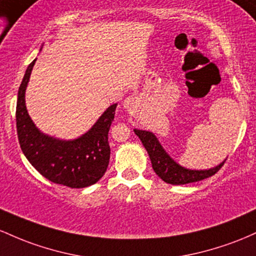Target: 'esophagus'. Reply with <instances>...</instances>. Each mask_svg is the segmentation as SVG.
Masks as SVG:
<instances>
[{"mask_svg": "<svg viewBox=\"0 0 256 256\" xmlns=\"http://www.w3.org/2000/svg\"><path fill=\"white\" fill-rule=\"evenodd\" d=\"M138 102H139V100H138L136 96H129L128 98H126V100H124V102H123V106H124L126 110L134 111L136 108Z\"/></svg>", "mask_w": 256, "mask_h": 256, "instance_id": "esophagus-1", "label": "esophagus"}]
</instances>
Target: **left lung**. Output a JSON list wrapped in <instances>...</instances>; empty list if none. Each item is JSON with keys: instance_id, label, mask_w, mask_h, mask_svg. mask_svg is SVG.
<instances>
[{"instance_id": "1", "label": "left lung", "mask_w": 256, "mask_h": 256, "mask_svg": "<svg viewBox=\"0 0 256 256\" xmlns=\"http://www.w3.org/2000/svg\"><path fill=\"white\" fill-rule=\"evenodd\" d=\"M134 133L139 136L144 148L148 151L154 173L158 175L160 179L166 184L184 185V184L200 182V180L206 179V178L213 176L215 173L220 170L221 166L226 162L225 160L218 166L208 169V170H191V169H186L178 164L176 162H174L169 157V154L163 150L157 138L151 132L134 129Z\"/></svg>"}]
</instances>
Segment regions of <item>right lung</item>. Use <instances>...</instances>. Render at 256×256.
I'll return each mask as SVG.
<instances>
[{
    "mask_svg": "<svg viewBox=\"0 0 256 256\" xmlns=\"http://www.w3.org/2000/svg\"><path fill=\"white\" fill-rule=\"evenodd\" d=\"M35 62L28 66L16 100V133L22 154L52 182L71 188L93 185L108 169L111 152L108 136L117 104L111 105L78 139L65 142L44 136L34 124L25 106V90Z\"/></svg>",
    "mask_w": 256,
    "mask_h": 256,
    "instance_id": "add662e5",
    "label": "right lung"
}]
</instances>
